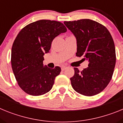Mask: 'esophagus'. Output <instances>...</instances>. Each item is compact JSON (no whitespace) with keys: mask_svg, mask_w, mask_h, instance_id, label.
Segmentation results:
<instances>
[{"mask_svg":"<svg viewBox=\"0 0 123 123\" xmlns=\"http://www.w3.org/2000/svg\"><path fill=\"white\" fill-rule=\"evenodd\" d=\"M67 67H65V66H64V67H62V71H64L65 69H67Z\"/></svg>","mask_w":123,"mask_h":123,"instance_id":"1","label":"esophagus"}]
</instances>
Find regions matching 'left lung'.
I'll use <instances>...</instances> for the list:
<instances>
[{"label":"left lung","instance_id":"obj_1","mask_svg":"<svg viewBox=\"0 0 123 123\" xmlns=\"http://www.w3.org/2000/svg\"><path fill=\"white\" fill-rule=\"evenodd\" d=\"M64 24L76 39V56L89 62V67L82 71L74 68V74L70 78L73 88L86 96L99 94L111 79L116 63L112 37L104 26L89 19Z\"/></svg>","mask_w":123,"mask_h":123}]
</instances>
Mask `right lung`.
Returning <instances> with one entry per match:
<instances>
[{"label": "right lung", "instance_id": "right-lung-1", "mask_svg": "<svg viewBox=\"0 0 123 123\" xmlns=\"http://www.w3.org/2000/svg\"><path fill=\"white\" fill-rule=\"evenodd\" d=\"M67 31L59 21L41 19L19 31L12 45L11 63L18 85L24 92L38 96L50 91L61 68L44 66V55L49 52L54 38Z\"/></svg>", "mask_w": 123, "mask_h": 123}]
</instances>
